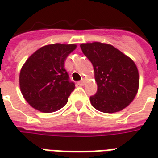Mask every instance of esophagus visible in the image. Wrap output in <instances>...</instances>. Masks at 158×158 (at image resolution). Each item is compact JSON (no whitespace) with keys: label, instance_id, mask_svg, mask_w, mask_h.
Returning a JSON list of instances; mask_svg holds the SVG:
<instances>
[{"label":"esophagus","instance_id":"1","mask_svg":"<svg viewBox=\"0 0 158 158\" xmlns=\"http://www.w3.org/2000/svg\"><path fill=\"white\" fill-rule=\"evenodd\" d=\"M78 85H80V86L84 85H85V80H81V81H79V82H78Z\"/></svg>","mask_w":158,"mask_h":158}]
</instances>
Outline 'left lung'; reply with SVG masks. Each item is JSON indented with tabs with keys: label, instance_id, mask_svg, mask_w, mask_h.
Here are the masks:
<instances>
[{
	"label": "left lung",
	"instance_id": "1",
	"mask_svg": "<svg viewBox=\"0 0 158 158\" xmlns=\"http://www.w3.org/2000/svg\"><path fill=\"white\" fill-rule=\"evenodd\" d=\"M80 48L95 71L97 91L89 97L91 105L105 113H117L129 106L139 88V72L132 59L101 42L81 44Z\"/></svg>",
	"mask_w": 158,
	"mask_h": 158
}]
</instances>
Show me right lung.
Instances as JSON below:
<instances>
[{"label":"right lung","mask_w":158,"mask_h":158,"mask_svg":"<svg viewBox=\"0 0 158 158\" xmlns=\"http://www.w3.org/2000/svg\"><path fill=\"white\" fill-rule=\"evenodd\" d=\"M76 45H45L27 59L19 75L20 89L24 99L35 109L53 113L68 102L75 88L64 68L67 56Z\"/></svg>","instance_id":"add662e5"}]
</instances>
